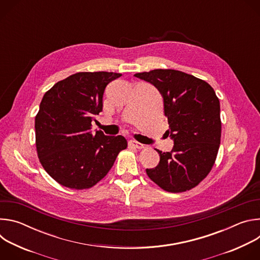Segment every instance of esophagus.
<instances>
[{
    "instance_id": "obj_1",
    "label": "esophagus",
    "mask_w": 260,
    "mask_h": 260,
    "mask_svg": "<svg viewBox=\"0 0 260 260\" xmlns=\"http://www.w3.org/2000/svg\"><path fill=\"white\" fill-rule=\"evenodd\" d=\"M128 143H129V145H131L132 147L137 148V149H142V148H144V145H143V144H141V143H139V142H136V141H134V140H131Z\"/></svg>"
}]
</instances>
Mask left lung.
Wrapping results in <instances>:
<instances>
[{
	"mask_svg": "<svg viewBox=\"0 0 260 260\" xmlns=\"http://www.w3.org/2000/svg\"><path fill=\"white\" fill-rule=\"evenodd\" d=\"M135 77L154 85L164 99L167 131L174 141L170 152L146 173L169 192L186 191L210 173L220 144V103L206 81L176 70H152Z\"/></svg>",
	"mask_w": 260,
	"mask_h": 260,
	"instance_id": "obj_1",
	"label": "left lung"
}]
</instances>
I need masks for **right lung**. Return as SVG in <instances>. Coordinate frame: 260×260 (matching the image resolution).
I'll return each instance as SVG.
<instances>
[{
    "instance_id": "right-lung-1",
    "label": "right lung",
    "mask_w": 260,
    "mask_h": 260,
    "mask_svg": "<svg viewBox=\"0 0 260 260\" xmlns=\"http://www.w3.org/2000/svg\"><path fill=\"white\" fill-rule=\"evenodd\" d=\"M120 76L113 72H80L44 94L35 118L37 152L45 171L62 186L92 187L127 147L122 136L90 131L103 111L106 86Z\"/></svg>"
}]
</instances>
